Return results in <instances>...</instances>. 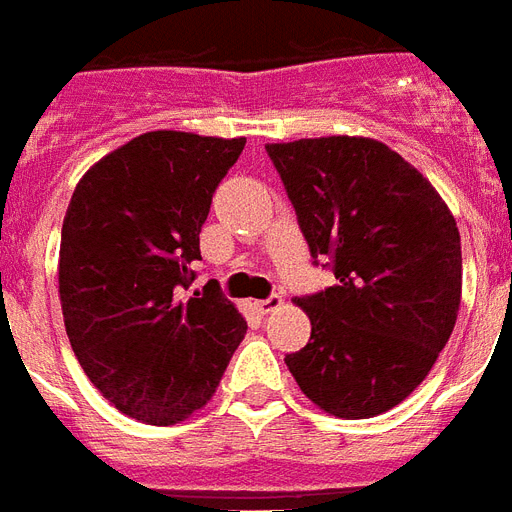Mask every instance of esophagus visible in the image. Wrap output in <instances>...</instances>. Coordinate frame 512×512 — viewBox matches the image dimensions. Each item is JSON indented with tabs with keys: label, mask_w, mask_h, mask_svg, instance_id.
<instances>
[{
	"label": "esophagus",
	"mask_w": 512,
	"mask_h": 512,
	"mask_svg": "<svg viewBox=\"0 0 512 512\" xmlns=\"http://www.w3.org/2000/svg\"><path fill=\"white\" fill-rule=\"evenodd\" d=\"M256 309H259L261 314H269V312H275V309H280L282 306V296H277V293H272L269 298H261V301H256Z\"/></svg>",
	"instance_id": "34e87169"
}]
</instances>
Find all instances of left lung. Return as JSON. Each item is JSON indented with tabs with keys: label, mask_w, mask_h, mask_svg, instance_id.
I'll return each instance as SVG.
<instances>
[{
	"label": "left lung",
	"mask_w": 512,
	"mask_h": 512,
	"mask_svg": "<svg viewBox=\"0 0 512 512\" xmlns=\"http://www.w3.org/2000/svg\"><path fill=\"white\" fill-rule=\"evenodd\" d=\"M314 264L335 285L296 298L312 320L285 365L335 418L388 412L431 372L455 330L463 251L455 216L391 147L367 137L267 145Z\"/></svg>",
	"instance_id": "8db88e82"
}]
</instances>
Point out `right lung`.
I'll return each mask as SVG.
<instances>
[{
    "label": "right lung",
    "mask_w": 512,
    "mask_h": 512,
    "mask_svg": "<svg viewBox=\"0 0 512 512\" xmlns=\"http://www.w3.org/2000/svg\"><path fill=\"white\" fill-rule=\"evenodd\" d=\"M243 147L245 137L147 132L73 190L57 267L65 333L129 418L169 425L200 410L248 330L214 280L182 298L211 198Z\"/></svg>",
    "instance_id": "right-lung-1"
}]
</instances>
